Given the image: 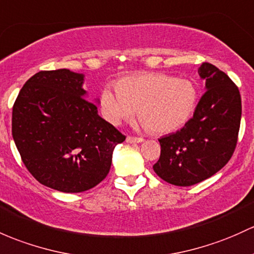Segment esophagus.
<instances>
[{
  "label": "esophagus",
  "instance_id": "obj_1",
  "mask_svg": "<svg viewBox=\"0 0 254 254\" xmlns=\"http://www.w3.org/2000/svg\"><path fill=\"white\" fill-rule=\"evenodd\" d=\"M144 139L140 138V137H130V135H128L126 138V141L127 143H141Z\"/></svg>",
  "mask_w": 254,
  "mask_h": 254
}]
</instances>
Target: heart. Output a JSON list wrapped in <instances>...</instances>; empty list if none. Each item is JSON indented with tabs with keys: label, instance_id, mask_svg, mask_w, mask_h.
Here are the masks:
<instances>
[{
	"label": "heart",
	"instance_id": "b5f03b06",
	"mask_svg": "<svg viewBox=\"0 0 254 254\" xmlns=\"http://www.w3.org/2000/svg\"><path fill=\"white\" fill-rule=\"evenodd\" d=\"M197 91L190 80L165 73L148 72L129 76L119 87L106 84L100 94L103 116L120 125L137 113L154 133H170L187 124L195 109Z\"/></svg>",
	"mask_w": 254,
	"mask_h": 254
}]
</instances>
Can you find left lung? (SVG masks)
<instances>
[{"instance_id":"left-lung-1","label":"left lung","mask_w":254,"mask_h":254,"mask_svg":"<svg viewBox=\"0 0 254 254\" xmlns=\"http://www.w3.org/2000/svg\"><path fill=\"white\" fill-rule=\"evenodd\" d=\"M198 75L206 92L182 129L160 138L155 173L170 184L190 187L222 170L236 148L241 122V95L225 72L202 63Z\"/></svg>"}]
</instances>
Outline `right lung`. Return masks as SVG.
I'll return each instance as SVG.
<instances>
[{
	"label": "right lung",
	"mask_w": 254,
	"mask_h": 254,
	"mask_svg": "<svg viewBox=\"0 0 254 254\" xmlns=\"http://www.w3.org/2000/svg\"><path fill=\"white\" fill-rule=\"evenodd\" d=\"M83 73L40 71L19 92L12 135L24 165L36 181L63 192H82L99 184L113 151L126 139L84 99Z\"/></svg>",
	"instance_id": "obj_1"
}]
</instances>
